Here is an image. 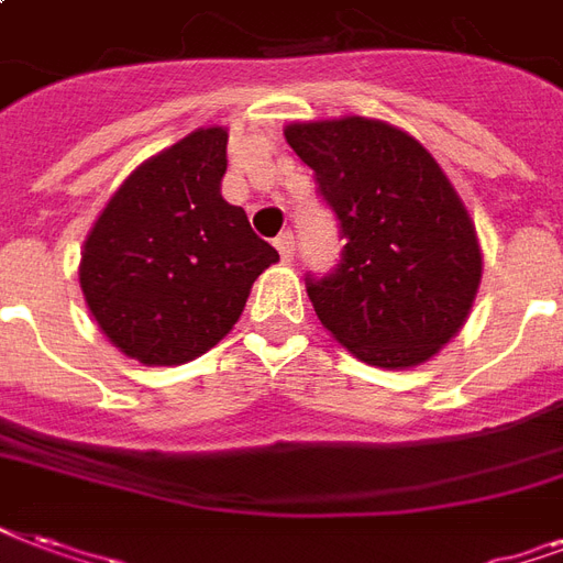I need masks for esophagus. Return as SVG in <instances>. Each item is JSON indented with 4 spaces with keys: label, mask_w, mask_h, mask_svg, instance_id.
<instances>
[{
    "label": "esophagus",
    "mask_w": 563,
    "mask_h": 563,
    "mask_svg": "<svg viewBox=\"0 0 563 563\" xmlns=\"http://www.w3.org/2000/svg\"><path fill=\"white\" fill-rule=\"evenodd\" d=\"M276 249L278 255L285 257V261H290V257L297 255V236H294V231H285V234L276 236Z\"/></svg>",
    "instance_id": "obj_1"
}]
</instances>
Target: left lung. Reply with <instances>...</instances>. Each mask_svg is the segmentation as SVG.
Instances as JSON below:
<instances>
[{"label":"left lung","instance_id":"8db88e82","mask_svg":"<svg viewBox=\"0 0 563 563\" xmlns=\"http://www.w3.org/2000/svg\"><path fill=\"white\" fill-rule=\"evenodd\" d=\"M287 145L314 172L344 236L306 278L320 323L367 365L416 367L457 335L484 257L466 205L421 142L374 118L297 121Z\"/></svg>","mask_w":563,"mask_h":563}]
</instances>
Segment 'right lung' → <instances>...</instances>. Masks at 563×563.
Wrapping results in <instances>:
<instances>
[{"mask_svg": "<svg viewBox=\"0 0 563 563\" xmlns=\"http://www.w3.org/2000/svg\"><path fill=\"white\" fill-rule=\"evenodd\" d=\"M228 130L201 126L118 186L82 249L79 287L103 335L142 365L217 346L278 252L222 198Z\"/></svg>", "mask_w": 563, "mask_h": 563, "instance_id": "right-lung-1", "label": "right lung"}]
</instances>
